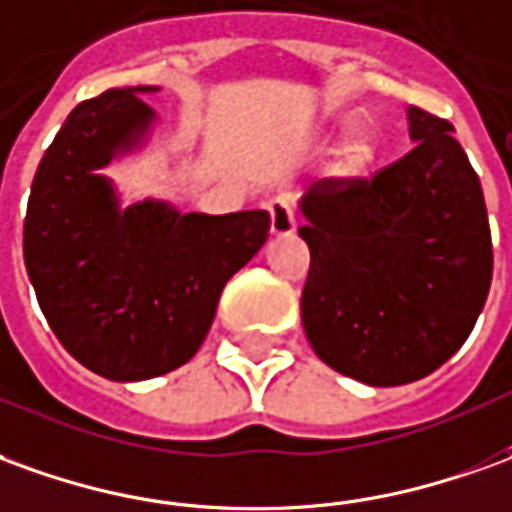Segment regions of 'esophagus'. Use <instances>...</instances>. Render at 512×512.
<instances>
[{"label":"esophagus","mask_w":512,"mask_h":512,"mask_svg":"<svg viewBox=\"0 0 512 512\" xmlns=\"http://www.w3.org/2000/svg\"><path fill=\"white\" fill-rule=\"evenodd\" d=\"M268 216H271V235L274 238H285V235L296 232V219H293V210L285 199L268 202Z\"/></svg>","instance_id":"obj_1"}]
</instances>
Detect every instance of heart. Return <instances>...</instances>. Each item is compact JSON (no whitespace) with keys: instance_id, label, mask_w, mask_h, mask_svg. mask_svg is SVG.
<instances>
[{"instance_id":"1","label":"heart","mask_w":512,"mask_h":512,"mask_svg":"<svg viewBox=\"0 0 512 512\" xmlns=\"http://www.w3.org/2000/svg\"><path fill=\"white\" fill-rule=\"evenodd\" d=\"M374 160H377V132L368 124H352L335 146L332 169L341 180H355L371 169Z\"/></svg>"}]
</instances>
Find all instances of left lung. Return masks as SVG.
Wrapping results in <instances>:
<instances>
[{
  "label": "left lung",
  "instance_id": "left-lung-1",
  "mask_svg": "<svg viewBox=\"0 0 512 512\" xmlns=\"http://www.w3.org/2000/svg\"><path fill=\"white\" fill-rule=\"evenodd\" d=\"M413 149L374 180L330 182L299 202L310 249L302 324L324 363L371 388L441 368L477 324L491 227L449 121L407 107Z\"/></svg>",
  "mask_w": 512,
  "mask_h": 512
}]
</instances>
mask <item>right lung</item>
<instances>
[{"label": "right lung", "instance_id": "add662e5", "mask_svg": "<svg viewBox=\"0 0 512 512\" xmlns=\"http://www.w3.org/2000/svg\"><path fill=\"white\" fill-rule=\"evenodd\" d=\"M113 88L71 110L32 180L24 263L38 305L74 360L113 382L152 380L188 363L235 271L263 249L266 210L180 213L163 199L124 205L102 174L141 152L157 113Z\"/></svg>", "mask_w": 512, "mask_h": 512}]
</instances>
